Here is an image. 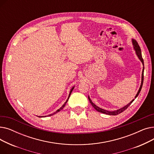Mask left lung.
Listing matches in <instances>:
<instances>
[{"mask_svg": "<svg viewBox=\"0 0 154 154\" xmlns=\"http://www.w3.org/2000/svg\"><path fill=\"white\" fill-rule=\"evenodd\" d=\"M132 45H133V47H134V51H135V54L136 55H137V57H138V58L139 59V60L141 61V62L143 64V66H144V63H143V60L142 59V53H141V50H140V48L138 44V43H137V42L134 39H132ZM143 70H144V67H143V70H142V80H141V84H140V88L139 89L138 91V92H137L136 95L135 96V99H136L137 97V96L139 95L141 89H142V85H143ZM88 100H89V102H91V105L93 106V107L97 110L99 112H101L102 113V114H107V115H110V116H116V115H118L119 114H120V113H122V112H124L125 110H126L128 107L130 106V105L134 102V100H135L133 99L131 102H129L127 105H126V106H125L124 107L120 108L118 110H114V111H109V110H105V109H103L102 108H100L99 107L97 106L96 105L95 103H94L92 102V101L91 100L90 97L88 96Z\"/></svg>", "mask_w": 154, "mask_h": 154, "instance_id": "1", "label": "left lung"}]
</instances>
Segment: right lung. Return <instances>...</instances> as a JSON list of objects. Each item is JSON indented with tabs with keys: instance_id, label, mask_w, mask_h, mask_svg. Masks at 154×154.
<instances>
[{
	"instance_id": "obj_1",
	"label": "right lung",
	"mask_w": 154,
	"mask_h": 154,
	"mask_svg": "<svg viewBox=\"0 0 154 154\" xmlns=\"http://www.w3.org/2000/svg\"><path fill=\"white\" fill-rule=\"evenodd\" d=\"M74 86L71 89H70V92H69V96H68V98H67V100L66 101V102H65L63 104V106L59 109H58L57 110L56 112H54L53 114H50V115H48V116H37V117H47V116H53V115H54V114H55L56 113H57V112H59V111H60L62 109H63V108L65 107V106H66V104L67 103V101L69 100V97H70V94H71V93H72V91L74 90Z\"/></svg>"
}]
</instances>
